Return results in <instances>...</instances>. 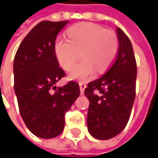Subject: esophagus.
<instances>
[{
	"instance_id": "1",
	"label": "esophagus",
	"mask_w": 158,
	"mask_h": 158,
	"mask_svg": "<svg viewBox=\"0 0 158 158\" xmlns=\"http://www.w3.org/2000/svg\"><path fill=\"white\" fill-rule=\"evenodd\" d=\"M79 89H80V94H81V95H83L84 91H85V87H86V85L82 83V82H79Z\"/></svg>"
}]
</instances>
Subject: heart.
Instances as JSON below:
<instances>
[{
  "instance_id": "obj_1",
  "label": "heart",
  "mask_w": 158,
  "mask_h": 158,
  "mask_svg": "<svg viewBox=\"0 0 158 158\" xmlns=\"http://www.w3.org/2000/svg\"><path fill=\"white\" fill-rule=\"evenodd\" d=\"M68 39L59 36L54 52L60 65L68 70L81 51L82 60L72 67L69 78L85 81L93 77L96 69L101 73L109 66L118 52V41L114 32L102 26L84 22L71 27Z\"/></svg>"
}]
</instances>
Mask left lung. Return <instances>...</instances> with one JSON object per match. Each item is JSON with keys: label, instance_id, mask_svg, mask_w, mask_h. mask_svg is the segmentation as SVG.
<instances>
[{"label": "left lung", "instance_id": "8db88e82", "mask_svg": "<svg viewBox=\"0 0 158 158\" xmlns=\"http://www.w3.org/2000/svg\"><path fill=\"white\" fill-rule=\"evenodd\" d=\"M118 50L105 75L87 85V127L93 138L107 140L118 135L128 123L136 96L137 62L132 45L117 27Z\"/></svg>", "mask_w": 158, "mask_h": 158}]
</instances>
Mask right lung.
I'll use <instances>...</instances> for the list:
<instances>
[{
	"instance_id": "obj_1",
	"label": "right lung",
	"mask_w": 158,
	"mask_h": 158,
	"mask_svg": "<svg viewBox=\"0 0 158 158\" xmlns=\"http://www.w3.org/2000/svg\"><path fill=\"white\" fill-rule=\"evenodd\" d=\"M68 22L38 23L21 41L14 60V87L20 115L28 130L39 138H55L62 132L65 112L80 93L74 81L55 86L65 73L57 60L54 44Z\"/></svg>"
}]
</instances>
